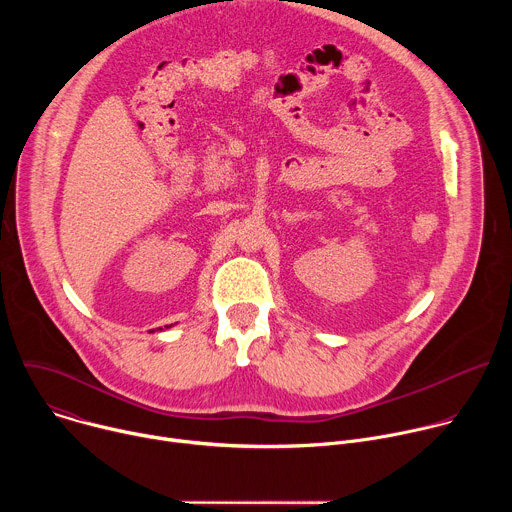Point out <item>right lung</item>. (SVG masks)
<instances>
[{
	"label": "right lung",
	"instance_id": "right-lung-1",
	"mask_svg": "<svg viewBox=\"0 0 512 512\" xmlns=\"http://www.w3.org/2000/svg\"><path fill=\"white\" fill-rule=\"evenodd\" d=\"M166 328H170V326H166ZM160 330H162V328H160Z\"/></svg>",
	"mask_w": 512,
	"mask_h": 512
}]
</instances>
